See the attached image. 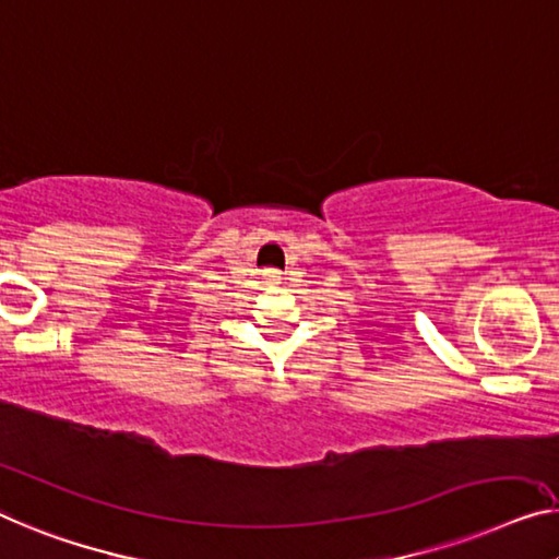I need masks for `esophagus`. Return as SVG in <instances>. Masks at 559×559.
<instances>
[{
    "label": "esophagus",
    "instance_id": "1",
    "mask_svg": "<svg viewBox=\"0 0 559 559\" xmlns=\"http://www.w3.org/2000/svg\"><path fill=\"white\" fill-rule=\"evenodd\" d=\"M265 281H269V283H278V281H281V273H278V271H265Z\"/></svg>",
    "mask_w": 559,
    "mask_h": 559
}]
</instances>
